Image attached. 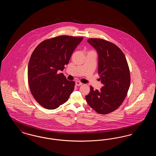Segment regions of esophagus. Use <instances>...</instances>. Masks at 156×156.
<instances>
[{
  "instance_id": "obj_1",
  "label": "esophagus",
  "mask_w": 156,
  "mask_h": 156,
  "mask_svg": "<svg viewBox=\"0 0 156 156\" xmlns=\"http://www.w3.org/2000/svg\"><path fill=\"white\" fill-rule=\"evenodd\" d=\"M82 84H83V83L80 81H77L75 82V85H76V86H81V85H82Z\"/></svg>"
}]
</instances>
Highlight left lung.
Instances as JSON below:
<instances>
[{
    "label": "left lung",
    "mask_w": 156,
    "mask_h": 156,
    "mask_svg": "<svg viewBox=\"0 0 156 156\" xmlns=\"http://www.w3.org/2000/svg\"><path fill=\"white\" fill-rule=\"evenodd\" d=\"M88 42L98 54V74L104 86L99 90L90 86L85 98L97 113L108 114L116 110L126 98L130 84L129 68L125 54L116 45L101 38H89Z\"/></svg>",
    "instance_id": "left-lung-1"
}]
</instances>
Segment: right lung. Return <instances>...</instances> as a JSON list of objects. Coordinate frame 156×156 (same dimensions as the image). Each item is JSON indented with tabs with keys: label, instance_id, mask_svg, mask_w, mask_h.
Wrapping results in <instances>:
<instances>
[{
	"label": "right lung",
	"instance_id": "right-lung-1",
	"mask_svg": "<svg viewBox=\"0 0 156 156\" xmlns=\"http://www.w3.org/2000/svg\"><path fill=\"white\" fill-rule=\"evenodd\" d=\"M83 37L59 36L44 40L32 53L28 65V82L34 98L41 106L55 109L66 103L74 89L75 82L62 73L64 66Z\"/></svg>",
	"mask_w": 156,
	"mask_h": 156
}]
</instances>
